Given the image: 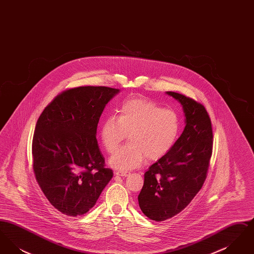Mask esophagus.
I'll list each match as a JSON object with an SVG mask.
<instances>
[{"instance_id": "obj_1", "label": "esophagus", "mask_w": 254, "mask_h": 254, "mask_svg": "<svg viewBox=\"0 0 254 254\" xmlns=\"http://www.w3.org/2000/svg\"><path fill=\"white\" fill-rule=\"evenodd\" d=\"M116 176H122V177H127L128 175V172H115Z\"/></svg>"}]
</instances>
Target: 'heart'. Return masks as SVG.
I'll return each instance as SVG.
<instances>
[{"label": "heart", "mask_w": 254, "mask_h": 254, "mask_svg": "<svg viewBox=\"0 0 254 254\" xmlns=\"http://www.w3.org/2000/svg\"><path fill=\"white\" fill-rule=\"evenodd\" d=\"M180 134L178 114L145 99L126 102L118 118L109 116L100 129L102 144L109 153H113L128 136V145L118 149L109 160L110 168L122 172L140 168L146 158L158 161L165 157Z\"/></svg>", "instance_id": "1"}]
</instances>
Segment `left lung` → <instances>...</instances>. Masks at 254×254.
Listing matches in <instances>:
<instances>
[{"mask_svg":"<svg viewBox=\"0 0 254 254\" xmlns=\"http://www.w3.org/2000/svg\"><path fill=\"white\" fill-rule=\"evenodd\" d=\"M167 95L181 104L185 128L173 148L151 165L138 202L146 217L165 221L189 205L201 190L212 152V127L204 106L179 93Z\"/></svg>","mask_w":254,"mask_h":254,"instance_id":"obj_1","label":"left lung"}]
</instances>
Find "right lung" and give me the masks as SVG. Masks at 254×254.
Segmentation results:
<instances>
[{"mask_svg":"<svg viewBox=\"0 0 254 254\" xmlns=\"http://www.w3.org/2000/svg\"><path fill=\"white\" fill-rule=\"evenodd\" d=\"M120 89L80 86L56 97L37 121L32 141L37 182L50 204L67 216L92 208L113 176L96 139L99 119Z\"/></svg>","mask_w":254,"mask_h":254,"instance_id":"1","label":"right lung"}]
</instances>
